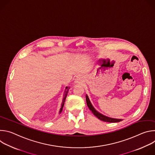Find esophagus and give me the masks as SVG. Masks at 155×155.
Instances as JSON below:
<instances>
[{"label":"esophagus","instance_id":"1","mask_svg":"<svg viewBox=\"0 0 155 155\" xmlns=\"http://www.w3.org/2000/svg\"><path fill=\"white\" fill-rule=\"evenodd\" d=\"M83 77H81V76H78V77H77L76 78H75V81H74V83L75 84H81L82 83H83Z\"/></svg>","mask_w":155,"mask_h":155}]
</instances>
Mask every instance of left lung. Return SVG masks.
Returning <instances> with one entry per match:
<instances>
[{
  "mask_svg": "<svg viewBox=\"0 0 155 155\" xmlns=\"http://www.w3.org/2000/svg\"><path fill=\"white\" fill-rule=\"evenodd\" d=\"M86 104H87L88 108H89V109L92 112V113L100 120H102L105 122H108V123H117V122H120L123 120L121 119H117V118L108 117L107 116L102 115V114L99 113V112H97V110L94 108V107L93 106V105H92L91 102H90V100L89 97H88L87 94H86Z\"/></svg>",
  "mask_w": 155,
  "mask_h": 155,
  "instance_id": "obj_1",
  "label": "left lung"
}]
</instances>
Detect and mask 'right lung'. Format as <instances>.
Segmentation results:
<instances>
[{"label": "right lung", "mask_w": 155, "mask_h": 155, "mask_svg": "<svg viewBox=\"0 0 155 155\" xmlns=\"http://www.w3.org/2000/svg\"><path fill=\"white\" fill-rule=\"evenodd\" d=\"M69 89H70V87H69V86H66L65 88V90H64V94H63V98H62V101L61 108H60L59 112V114H60L62 112V109H63V107H64V102H65L66 97H67V96H68V92H69Z\"/></svg>", "instance_id": "1"}]
</instances>
